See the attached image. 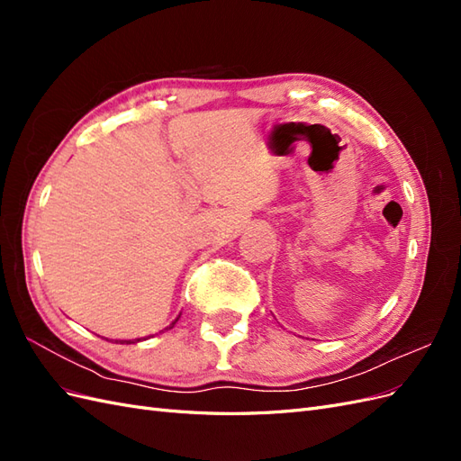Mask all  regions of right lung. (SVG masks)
<instances>
[{
  "label": "right lung",
  "instance_id": "1",
  "mask_svg": "<svg viewBox=\"0 0 461 461\" xmlns=\"http://www.w3.org/2000/svg\"><path fill=\"white\" fill-rule=\"evenodd\" d=\"M180 317V315H178ZM178 317L173 321V323L169 325V327H167V329H173L175 327V323H176V321H178ZM117 342H121V344H134V342H140V339H136V340H117Z\"/></svg>",
  "mask_w": 461,
  "mask_h": 461
}]
</instances>
